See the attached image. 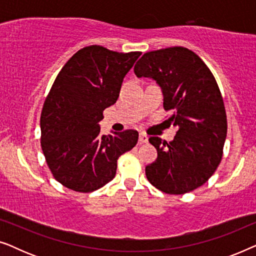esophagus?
<instances>
[{"instance_id": "esophagus-1", "label": "esophagus", "mask_w": 256, "mask_h": 256, "mask_svg": "<svg viewBox=\"0 0 256 256\" xmlns=\"http://www.w3.org/2000/svg\"><path fill=\"white\" fill-rule=\"evenodd\" d=\"M138 142H140V144H143V143H146V142H148V136H146V135L144 134V132H141V134H140Z\"/></svg>"}]
</instances>
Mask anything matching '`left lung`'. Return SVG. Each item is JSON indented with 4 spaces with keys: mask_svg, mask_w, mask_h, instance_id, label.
I'll use <instances>...</instances> for the list:
<instances>
[{
    "mask_svg": "<svg viewBox=\"0 0 256 256\" xmlns=\"http://www.w3.org/2000/svg\"><path fill=\"white\" fill-rule=\"evenodd\" d=\"M136 76L156 80L163 107L172 115L166 121L178 128L174 141L157 136L149 142L157 160L146 166V176L168 194H184L202 186L222 162L227 134L222 96L212 72L186 48L146 52L136 62Z\"/></svg>",
    "mask_w": 256,
    "mask_h": 256,
    "instance_id": "1",
    "label": "left lung"
}]
</instances>
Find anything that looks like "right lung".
<instances>
[{
  "label": "right lung",
  "instance_id": "right-lung-1",
  "mask_svg": "<svg viewBox=\"0 0 256 256\" xmlns=\"http://www.w3.org/2000/svg\"><path fill=\"white\" fill-rule=\"evenodd\" d=\"M141 52L80 48L58 73L40 114V146L56 180L70 190L92 192L115 177L118 158L136 146L128 129L100 138L104 110L116 102L124 76Z\"/></svg>",
  "mask_w": 256,
  "mask_h": 256
}]
</instances>
